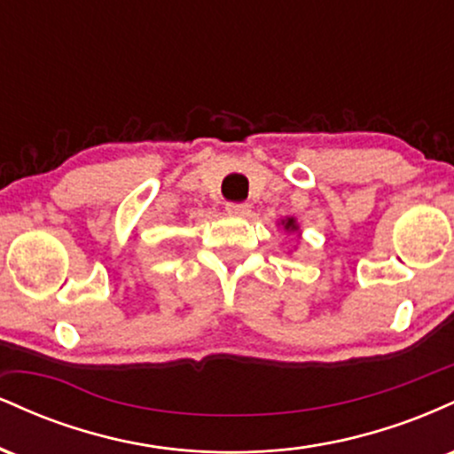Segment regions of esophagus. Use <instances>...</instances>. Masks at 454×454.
Instances as JSON below:
<instances>
[{"instance_id": "34e87169", "label": "esophagus", "mask_w": 454, "mask_h": 454, "mask_svg": "<svg viewBox=\"0 0 454 454\" xmlns=\"http://www.w3.org/2000/svg\"><path fill=\"white\" fill-rule=\"evenodd\" d=\"M226 211L231 213V215L245 217V215H249V213H252V205H247V202H228Z\"/></svg>"}]
</instances>
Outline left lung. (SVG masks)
Segmentation results:
<instances>
[{"mask_svg":"<svg viewBox=\"0 0 454 454\" xmlns=\"http://www.w3.org/2000/svg\"><path fill=\"white\" fill-rule=\"evenodd\" d=\"M281 223H284V231H288V232L299 231V226H296L294 217H286V220H281Z\"/></svg>","mask_w":454,"mask_h":454,"instance_id":"1","label":"left lung"}]
</instances>
